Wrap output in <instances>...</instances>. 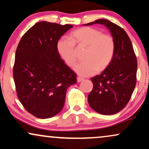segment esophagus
<instances>
[{
  "label": "esophagus",
  "mask_w": 149,
  "mask_h": 149,
  "mask_svg": "<svg viewBox=\"0 0 149 149\" xmlns=\"http://www.w3.org/2000/svg\"><path fill=\"white\" fill-rule=\"evenodd\" d=\"M83 80H84V79L82 78H81V77H78V78H77V82H82V81Z\"/></svg>",
  "instance_id": "obj_1"
}]
</instances>
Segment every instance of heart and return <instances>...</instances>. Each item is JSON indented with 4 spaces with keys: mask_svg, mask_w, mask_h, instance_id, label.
I'll use <instances>...</instances> for the list:
<instances>
[{
    "mask_svg": "<svg viewBox=\"0 0 149 149\" xmlns=\"http://www.w3.org/2000/svg\"><path fill=\"white\" fill-rule=\"evenodd\" d=\"M86 48L85 61L75 66L74 71L81 76L87 77L102 71L110 65L116 52L114 38L109 33L91 27H80L73 31L71 39L61 38L56 45L57 52L69 67H73L77 61L76 46Z\"/></svg>",
    "mask_w": 149,
    "mask_h": 149,
    "instance_id": "heart-1",
    "label": "heart"
}]
</instances>
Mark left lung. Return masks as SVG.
Segmentation results:
<instances>
[{"instance_id":"obj_1","label":"left lung","mask_w":149,"mask_h":149,"mask_svg":"<svg viewBox=\"0 0 149 149\" xmlns=\"http://www.w3.org/2000/svg\"><path fill=\"white\" fill-rule=\"evenodd\" d=\"M102 24L110 30L116 42L113 59L101 74L91 78L93 87L88 95L92 109L102 115L120 112L128 104L136 84L137 62L126 31L111 21L98 19L85 25Z\"/></svg>"}]
</instances>
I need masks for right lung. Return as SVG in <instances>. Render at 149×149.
<instances>
[{"label": "right lung", "mask_w": 149, "mask_h": 149, "mask_svg": "<svg viewBox=\"0 0 149 149\" xmlns=\"http://www.w3.org/2000/svg\"><path fill=\"white\" fill-rule=\"evenodd\" d=\"M71 24L41 21L31 27L17 47L13 76L17 96L29 113L41 119L54 117L65 104L67 88L76 74L56 49Z\"/></svg>", "instance_id": "add662e5"}]
</instances>
